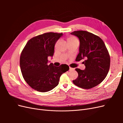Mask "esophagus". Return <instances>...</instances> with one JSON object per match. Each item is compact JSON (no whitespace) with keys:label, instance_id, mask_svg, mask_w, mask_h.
Returning a JSON list of instances; mask_svg holds the SVG:
<instances>
[{"label":"esophagus","instance_id":"esophagus-1","mask_svg":"<svg viewBox=\"0 0 123 123\" xmlns=\"http://www.w3.org/2000/svg\"><path fill=\"white\" fill-rule=\"evenodd\" d=\"M74 70V68H71V67H70V68H69V70H70V71H73V70Z\"/></svg>","mask_w":123,"mask_h":123}]
</instances>
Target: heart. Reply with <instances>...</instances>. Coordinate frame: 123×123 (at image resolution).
<instances>
[{
	"label": "heart",
	"mask_w": 123,
	"mask_h": 123,
	"mask_svg": "<svg viewBox=\"0 0 123 123\" xmlns=\"http://www.w3.org/2000/svg\"><path fill=\"white\" fill-rule=\"evenodd\" d=\"M67 40L68 43H72L73 42H76V41H78L77 39L74 37L73 36H69L67 38Z\"/></svg>",
	"instance_id": "heart-1"
}]
</instances>
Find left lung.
<instances>
[{
    "mask_svg": "<svg viewBox=\"0 0 123 123\" xmlns=\"http://www.w3.org/2000/svg\"><path fill=\"white\" fill-rule=\"evenodd\" d=\"M80 40L79 53L76 61L84 59L83 62L86 68L82 70H75L78 77L73 83L83 89H90L102 82L109 72L110 58L105 43L98 36L86 31L71 33Z\"/></svg>",
    "mask_w": 123,
    "mask_h": 123,
    "instance_id": "left-lung-1",
    "label": "left lung"
}]
</instances>
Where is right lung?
<instances>
[{
	"mask_svg": "<svg viewBox=\"0 0 123 123\" xmlns=\"http://www.w3.org/2000/svg\"><path fill=\"white\" fill-rule=\"evenodd\" d=\"M62 33L49 32L30 39L22 51L20 67L24 79L32 88L45 92L58 85L62 73L69 70V66L59 67L53 63L48 64V57H53L54 46Z\"/></svg>",
	"mask_w": 123,
	"mask_h": 123,
	"instance_id": "obj_1",
	"label": "right lung"
}]
</instances>
